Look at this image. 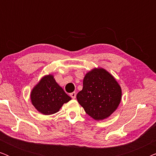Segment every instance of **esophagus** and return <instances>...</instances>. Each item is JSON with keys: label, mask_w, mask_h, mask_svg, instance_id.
Returning a JSON list of instances; mask_svg holds the SVG:
<instances>
[{"label": "esophagus", "mask_w": 156, "mask_h": 156, "mask_svg": "<svg viewBox=\"0 0 156 156\" xmlns=\"http://www.w3.org/2000/svg\"><path fill=\"white\" fill-rule=\"evenodd\" d=\"M76 95V94L75 91H74V92H72V93L70 94V97H71L72 99H75Z\"/></svg>", "instance_id": "obj_1"}]
</instances>
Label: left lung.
<instances>
[{"label": "left lung", "mask_w": 156, "mask_h": 156, "mask_svg": "<svg viewBox=\"0 0 156 156\" xmlns=\"http://www.w3.org/2000/svg\"><path fill=\"white\" fill-rule=\"evenodd\" d=\"M121 95L116 79L103 68H94L85 75L82 90L76 94V99L89 116L100 121L116 110Z\"/></svg>", "instance_id": "1"}]
</instances>
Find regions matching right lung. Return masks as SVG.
Segmentation results:
<instances>
[{"label":"right lung","instance_id":"1","mask_svg":"<svg viewBox=\"0 0 156 156\" xmlns=\"http://www.w3.org/2000/svg\"><path fill=\"white\" fill-rule=\"evenodd\" d=\"M30 99L36 109L44 115L55 114L64 104L72 99L56 82L52 74L43 76L34 87Z\"/></svg>","mask_w":156,"mask_h":156}]
</instances>
